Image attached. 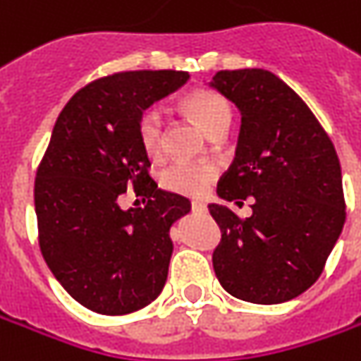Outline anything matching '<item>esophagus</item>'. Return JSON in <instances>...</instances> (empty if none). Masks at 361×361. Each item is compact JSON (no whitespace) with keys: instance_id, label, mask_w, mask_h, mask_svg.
Segmentation results:
<instances>
[{"instance_id":"esophagus-1","label":"esophagus","mask_w":361,"mask_h":361,"mask_svg":"<svg viewBox=\"0 0 361 361\" xmlns=\"http://www.w3.org/2000/svg\"><path fill=\"white\" fill-rule=\"evenodd\" d=\"M192 211H195V213H207V204H204V202L195 201L192 202Z\"/></svg>"}]
</instances>
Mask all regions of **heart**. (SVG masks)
<instances>
[{
  "mask_svg": "<svg viewBox=\"0 0 361 361\" xmlns=\"http://www.w3.org/2000/svg\"><path fill=\"white\" fill-rule=\"evenodd\" d=\"M185 110L192 118L199 122L202 130L209 134L215 130L216 126L225 124L231 120L229 102L211 90H195L188 92L183 100ZM138 138L140 145L148 154H159L162 148V128L164 120L162 114L154 108H148L138 118ZM216 176V166L209 162H173L169 169H164L160 174V183L166 190H173L185 197H202Z\"/></svg>",
  "mask_w": 361,
  "mask_h": 361,
  "instance_id": "obj_1",
  "label": "heart"
}]
</instances>
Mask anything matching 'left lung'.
I'll use <instances>...</instances> for the list:
<instances>
[{
  "mask_svg": "<svg viewBox=\"0 0 361 361\" xmlns=\"http://www.w3.org/2000/svg\"><path fill=\"white\" fill-rule=\"evenodd\" d=\"M241 112L229 171L209 204L221 227L213 267L233 298L273 305L301 295L322 275L345 223L340 159L307 104L261 68L221 70L209 82ZM254 197L241 219L227 202Z\"/></svg>",
  "mask_w": 361,
  "mask_h": 361,
  "instance_id": "1",
  "label": "left lung"
}]
</instances>
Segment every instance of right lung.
I'll use <instances>...</instances> for the list:
<instances>
[{
	"label": "right lung",
	"instance_id": "add662e5",
	"mask_svg": "<svg viewBox=\"0 0 361 361\" xmlns=\"http://www.w3.org/2000/svg\"><path fill=\"white\" fill-rule=\"evenodd\" d=\"M187 80L174 70L100 78L76 92L54 124L35 174L39 249L60 285L92 312H138L166 283L171 227L190 201L150 178L136 126ZM130 188L147 204L124 212L118 201Z\"/></svg>",
	"mask_w": 361,
	"mask_h": 361
}]
</instances>
